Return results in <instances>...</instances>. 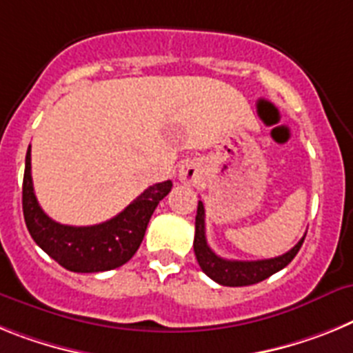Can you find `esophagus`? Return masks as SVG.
<instances>
[{
	"mask_svg": "<svg viewBox=\"0 0 353 353\" xmlns=\"http://www.w3.org/2000/svg\"><path fill=\"white\" fill-rule=\"evenodd\" d=\"M197 176H199V170L194 163H185L183 167H181L179 177L183 183H188V185L190 183H195V181H197Z\"/></svg>",
	"mask_w": 353,
	"mask_h": 353,
	"instance_id": "34e87169",
	"label": "esophagus"
}]
</instances>
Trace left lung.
I'll use <instances>...</instances> for the list:
<instances>
[{"label":"left lung","mask_w":353,"mask_h":353,"mask_svg":"<svg viewBox=\"0 0 353 353\" xmlns=\"http://www.w3.org/2000/svg\"><path fill=\"white\" fill-rule=\"evenodd\" d=\"M305 234L302 236V240L288 250L286 254L272 259H259V261H229L223 257L216 256L213 250L210 249V245L206 241V223H204V204L199 201L197 206V216H195V238H194V250L195 257H197L199 266L202 272L211 277L214 283L222 284V286H250V284H257L268 279L270 275H274L275 272L283 270L284 266L290 265L293 261V257L299 254L300 247L304 243Z\"/></svg>","instance_id":"1"}]
</instances>
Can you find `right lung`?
<instances>
[{"label": "right lung", "mask_w": 353, "mask_h": 353, "mask_svg": "<svg viewBox=\"0 0 353 353\" xmlns=\"http://www.w3.org/2000/svg\"><path fill=\"white\" fill-rule=\"evenodd\" d=\"M170 188L172 181L149 186L117 216L97 225H63L49 219L39 206L32 181V149L28 147L23 179L24 222L33 241L63 268L78 274L106 272L119 268L134 256L156 206Z\"/></svg>", "instance_id": "right-lung-1"}]
</instances>
